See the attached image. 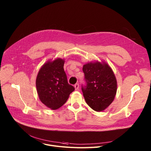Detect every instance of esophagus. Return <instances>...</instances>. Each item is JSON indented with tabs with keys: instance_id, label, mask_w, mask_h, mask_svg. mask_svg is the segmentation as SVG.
<instances>
[{
	"instance_id": "1",
	"label": "esophagus",
	"mask_w": 151,
	"mask_h": 151,
	"mask_svg": "<svg viewBox=\"0 0 151 151\" xmlns=\"http://www.w3.org/2000/svg\"><path fill=\"white\" fill-rule=\"evenodd\" d=\"M75 90H78V88H79V83H76L75 85Z\"/></svg>"
}]
</instances>
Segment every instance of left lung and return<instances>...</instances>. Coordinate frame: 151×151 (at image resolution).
<instances>
[{
    "instance_id": "1",
    "label": "left lung",
    "mask_w": 151,
    "mask_h": 151,
    "mask_svg": "<svg viewBox=\"0 0 151 151\" xmlns=\"http://www.w3.org/2000/svg\"><path fill=\"white\" fill-rule=\"evenodd\" d=\"M82 70L86 86L82 91L87 104L96 112L103 111L114 101L117 91V82L111 67L104 61L90 62Z\"/></svg>"
}]
</instances>
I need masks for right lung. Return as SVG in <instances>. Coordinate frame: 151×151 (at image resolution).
<instances>
[{
  "mask_svg": "<svg viewBox=\"0 0 151 151\" xmlns=\"http://www.w3.org/2000/svg\"><path fill=\"white\" fill-rule=\"evenodd\" d=\"M64 64V60L60 58L48 61L40 69L36 77L39 98L43 104L52 110L62 106L75 90L68 82Z\"/></svg>",
  "mask_w": 151,
  "mask_h": 151,
  "instance_id": "obj_1",
  "label": "right lung"
}]
</instances>
